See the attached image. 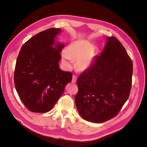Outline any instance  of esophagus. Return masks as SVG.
Listing matches in <instances>:
<instances>
[{"label":"esophagus","mask_w":147,"mask_h":147,"mask_svg":"<svg viewBox=\"0 0 147 147\" xmlns=\"http://www.w3.org/2000/svg\"><path fill=\"white\" fill-rule=\"evenodd\" d=\"M77 77L75 76V75H73V77H72V83H76V82H77Z\"/></svg>","instance_id":"1"}]
</instances>
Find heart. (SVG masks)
Masks as SVG:
<instances>
[{"label":"heart","instance_id":"heart-1","mask_svg":"<svg viewBox=\"0 0 147 147\" xmlns=\"http://www.w3.org/2000/svg\"><path fill=\"white\" fill-rule=\"evenodd\" d=\"M94 55L95 50L92 44L85 40H77L71 43L67 48L66 52L63 53L65 64L70 66L72 59L77 60V67L81 71L90 67Z\"/></svg>","mask_w":147,"mask_h":147}]
</instances>
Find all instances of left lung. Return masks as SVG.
<instances>
[{"label":"left lung","mask_w":147,"mask_h":147,"mask_svg":"<svg viewBox=\"0 0 147 147\" xmlns=\"http://www.w3.org/2000/svg\"><path fill=\"white\" fill-rule=\"evenodd\" d=\"M104 50L77 79L75 96L79 114L88 121L100 123L115 117L129 96L133 64L115 37H107Z\"/></svg>","instance_id":"8db88e82"}]
</instances>
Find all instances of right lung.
<instances>
[{
    "instance_id": "1",
    "label": "right lung",
    "mask_w": 147,
    "mask_h": 147,
    "mask_svg": "<svg viewBox=\"0 0 147 147\" xmlns=\"http://www.w3.org/2000/svg\"><path fill=\"white\" fill-rule=\"evenodd\" d=\"M61 32L60 29L50 28L39 32L22 46L18 56L15 88L26 107L32 112L51 110L72 81V74L59 67L64 45L55 43V38Z\"/></svg>"
}]
</instances>
